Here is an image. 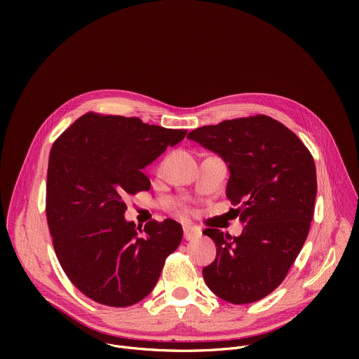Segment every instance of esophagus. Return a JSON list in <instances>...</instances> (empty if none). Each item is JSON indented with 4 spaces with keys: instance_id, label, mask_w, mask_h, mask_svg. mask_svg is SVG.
Listing matches in <instances>:
<instances>
[{
    "instance_id": "esophagus-1",
    "label": "esophagus",
    "mask_w": 359,
    "mask_h": 359,
    "mask_svg": "<svg viewBox=\"0 0 359 359\" xmlns=\"http://www.w3.org/2000/svg\"><path fill=\"white\" fill-rule=\"evenodd\" d=\"M183 234H184L186 240H194V238H198L201 236V231L197 227L184 226L183 227Z\"/></svg>"
}]
</instances>
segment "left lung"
<instances>
[{
	"label": "left lung",
	"mask_w": 359,
	"mask_h": 359,
	"mask_svg": "<svg viewBox=\"0 0 359 359\" xmlns=\"http://www.w3.org/2000/svg\"><path fill=\"white\" fill-rule=\"evenodd\" d=\"M187 137L229 165L226 196L244 223L238 237L206 229L216 260L203 269L208 287L231 304L273 292L299 254L314 216L316 163L310 150L278 121L255 115L201 126Z\"/></svg>",
	"instance_id": "1"
}]
</instances>
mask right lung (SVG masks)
Here are the masks:
<instances>
[{
  "mask_svg": "<svg viewBox=\"0 0 359 359\" xmlns=\"http://www.w3.org/2000/svg\"><path fill=\"white\" fill-rule=\"evenodd\" d=\"M187 130L139 118L85 114L53 144L46 175V220L58 262L90 299L129 306L150 294L182 226L166 219L136 227L126 197L150 189L143 169Z\"/></svg>",
  "mask_w": 359,
  "mask_h": 359,
  "instance_id": "add662e5",
  "label": "right lung"
}]
</instances>
